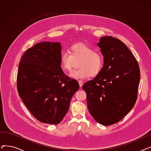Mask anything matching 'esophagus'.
Segmentation results:
<instances>
[{
  "instance_id": "obj_1",
  "label": "esophagus",
  "mask_w": 151,
  "mask_h": 151,
  "mask_svg": "<svg viewBox=\"0 0 151 151\" xmlns=\"http://www.w3.org/2000/svg\"><path fill=\"white\" fill-rule=\"evenodd\" d=\"M78 83H79V85H80V87H82L83 85V84H84V82L82 81H79Z\"/></svg>"
}]
</instances>
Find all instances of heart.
I'll list each match as a JSON object with an SVG mask.
<instances>
[{
    "label": "heart",
    "instance_id": "heart-1",
    "mask_svg": "<svg viewBox=\"0 0 151 151\" xmlns=\"http://www.w3.org/2000/svg\"><path fill=\"white\" fill-rule=\"evenodd\" d=\"M80 59L78 69L73 71L70 76L74 78H85L99 75L104 64V58L99 51H96L90 46L83 43L71 45L69 52L63 51L60 55V64L62 68L70 71L74 60Z\"/></svg>",
    "mask_w": 151,
    "mask_h": 151
}]
</instances>
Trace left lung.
<instances>
[{
  "label": "left lung",
  "mask_w": 151,
  "mask_h": 151,
  "mask_svg": "<svg viewBox=\"0 0 151 151\" xmlns=\"http://www.w3.org/2000/svg\"><path fill=\"white\" fill-rule=\"evenodd\" d=\"M97 46L104 57V67L83 89L92 116L108 126L120 121L135 104L140 71L137 59L120 40L102 37Z\"/></svg>",
  "instance_id": "obj_1"
}]
</instances>
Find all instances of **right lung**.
Masks as SVG:
<instances>
[{
    "label": "right lung",
    "mask_w": 151,
    "mask_h": 151,
    "mask_svg": "<svg viewBox=\"0 0 151 151\" xmlns=\"http://www.w3.org/2000/svg\"><path fill=\"white\" fill-rule=\"evenodd\" d=\"M59 42H42L27 49L17 75L19 96L30 113L41 122L56 125L67 113L80 86L61 68Z\"/></svg>",
    "instance_id": "add662e5"
}]
</instances>
